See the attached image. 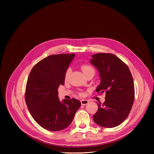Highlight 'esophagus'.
Instances as JSON below:
<instances>
[{
  "label": "esophagus",
  "mask_w": 154,
  "mask_h": 154,
  "mask_svg": "<svg viewBox=\"0 0 154 154\" xmlns=\"http://www.w3.org/2000/svg\"><path fill=\"white\" fill-rule=\"evenodd\" d=\"M81 103L82 105H86V104H87L88 103H89V100H81Z\"/></svg>",
  "instance_id": "obj_1"
}]
</instances>
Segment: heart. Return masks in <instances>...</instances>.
Wrapping results in <instances>:
<instances>
[{
	"mask_svg": "<svg viewBox=\"0 0 154 154\" xmlns=\"http://www.w3.org/2000/svg\"><path fill=\"white\" fill-rule=\"evenodd\" d=\"M81 70H82L83 73L84 75H85L87 73H93L94 74V69L93 66H91V65H83L82 66H81ZM70 72H71V69L70 68H68L66 72H65V79H67L69 75L70 74Z\"/></svg>",
	"mask_w": 154,
	"mask_h": 154,
	"instance_id": "heart-1",
	"label": "heart"
}]
</instances>
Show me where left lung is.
Listing matches in <instances>:
<instances>
[{
  "instance_id": "obj_1",
  "label": "left lung",
  "mask_w": 154,
  "mask_h": 154,
  "mask_svg": "<svg viewBox=\"0 0 154 154\" xmlns=\"http://www.w3.org/2000/svg\"><path fill=\"white\" fill-rule=\"evenodd\" d=\"M91 63L99 72L98 93H105V101L98 104L93 115L94 122L102 127L113 128L122 123L131 110L134 100V85L128 67L112 54L92 55Z\"/></svg>"
}]
</instances>
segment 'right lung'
<instances>
[{"mask_svg": "<svg viewBox=\"0 0 154 154\" xmlns=\"http://www.w3.org/2000/svg\"><path fill=\"white\" fill-rule=\"evenodd\" d=\"M75 54L51 55L35 64L29 75L25 100L32 116L50 131H60L70 125L81 106L79 100L60 101L58 87L65 83V74Z\"/></svg>", "mask_w": 154, "mask_h": 154, "instance_id": "right-lung-1", "label": "right lung"}]
</instances>
